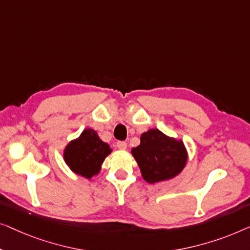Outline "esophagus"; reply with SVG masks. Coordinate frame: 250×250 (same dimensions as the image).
<instances>
[{
  "label": "esophagus",
  "mask_w": 250,
  "mask_h": 250,
  "mask_svg": "<svg viewBox=\"0 0 250 250\" xmlns=\"http://www.w3.org/2000/svg\"><path fill=\"white\" fill-rule=\"evenodd\" d=\"M117 147H118L119 149L125 150V149H126V143L125 142H118L117 143Z\"/></svg>",
  "instance_id": "34e87169"
}]
</instances>
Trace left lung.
<instances>
[{
  "label": "left lung",
  "instance_id": "left-lung-1",
  "mask_svg": "<svg viewBox=\"0 0 250 250\" xmlns=\"http://www.w3.org/2000/svg\"><path fill=\"white\" fill-rule=\"evenodd\" d=\"M144 180L156 184L172 179L187 164L188 153L182 140L164 135L159 129H149L140 136V145L131 149Z\"/></svg>",
  "mask_w": 250,
  "mask_h": 250
}]
</instances>
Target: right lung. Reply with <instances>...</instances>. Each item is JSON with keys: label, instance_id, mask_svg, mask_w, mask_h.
Returning a JSON list of instances; mask_svg holds the SVG:
<instances>
[{"label": "right lung", "instance_id": "add662e5", "mask_svg": "<svg viewBox=\"0 0 250 250\" xmlns=\"http://www.w3.org/2000/svg\"><path fill=\"white\" fill-rule=\"evenodd\" d=\"M111 152L110 145L100 139L95 130L88 128L66 145L63 156L66 165L76 174L90 179L100 173L105 157Z\"/></svg>", "mask_w": 250, "mask_h": 250}]
</instances>
